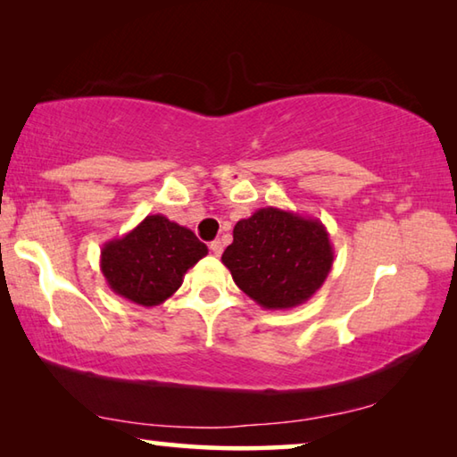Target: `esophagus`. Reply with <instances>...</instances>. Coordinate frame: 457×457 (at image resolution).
I'll use <instances>...</instances> for the list:
<instances>
[{
	"mask_svg": "<svg viewBox=\"0 0 457 457\" xmlns=\"http://www.w3.org/2000/svg\"><path fill=\"white\" fill-rule=\"evenodd\" d=\"M210 250H212L213 256H221V252H223V244L220 242V239H215V242H212V244H210Z\"/></svg>",
	"mask_w": 457,
	"mask_h": 457,
	"instance_id": "34e87169",
	"label": "esophagus"
}]
</instances>
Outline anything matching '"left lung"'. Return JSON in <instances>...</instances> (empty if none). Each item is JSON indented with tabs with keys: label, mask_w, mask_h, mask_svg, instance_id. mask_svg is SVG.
Returning <instances> with one entry per match:
<instances>
[{
	"label": "left lung",
	"mask_w": 457,
	"mask_h": 457,
	"mask_svg": "<svg viewBox=\"0 0 457 457\" xmlns=\"http://www.w3.org/2000/svg\"><path fill=\"white\" fill-rule=\"evenodd\" d=\"M221 262L253 303L268 311H286L304 304L320 288L335 250L320 220L262 207L236 223L234 242Z\"/></svg>",
	"instance_id": "obj_1"
}]
</instances>
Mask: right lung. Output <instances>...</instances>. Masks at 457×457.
Instances as JSON below:
<instances>
[{
	"instance_id": "obj_1",
	"label": "right lung",
	"mask_w": 457,
	"mask_h": 457,
	"mask_svg": "<svg viewBox=\"0 0 457 457\" xmlns=\"http://www.w3.org/2000/svg\"><path fill=\"white\" fill-rule=\"evenodd\" d=\"M204 256L207 245L191 229L157 213L106 242L100 250V270L114 294L151 308L173 296L187 270Z\"/></svg>"
}]
</instances>
